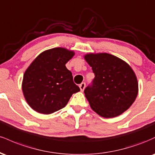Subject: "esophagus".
I'll list each match as a JSON object with an SVG mask.
<instances>
[{"label":"esophagus","mask_w":155,"mask_h":155,"mask_svg":"<svg viewBox=\"0 0 155 155\" xmlns=\"http://www.w3.org/2000/svg\"><path fill=\"white\" fill-rule=\"evenodd\" d=\"M85 87H86V84H85L84 82H82L81 84H79V88H80V90H81V92L84 91V90Z\"/></svg>","instance_id":"obj_1"}]
</instances>
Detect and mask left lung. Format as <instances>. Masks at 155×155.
I'll return each mask as SVG.
<instances>
[{"label":"left lung","mask_w":155,"mask_h":155,"mask_svg":"<svg viewBox=\"0 0 155 155\" xmlns=\"http://www.w3.org/2000/svg\"><path fill=\"white\" fill-rule=\"evenodd\" d=\"M84 59L95 78L85 88L90 107L100 116L111 118L130 107L138 92L136 74L124 60L107 53L87 54Z\"/></svg>","instance_id":"obj_1"}]
</instances>
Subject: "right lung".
Wrapping results in <instances>:
<instances>
[{"label":"right lung","mask_w":155,"mask_h":155,"mask_svg":"<svg viewBox=\"0 0 155 155\" xmlns=\"http://www.w3.org/2000/svg\"><path fill=\"white\" fill-rule=\"evenodd\" d=\"M74 55V51L53 48L41 53L27 68L22 92L34 111L44 114L54 113L65 107L73 94L80 91L65 66Z\"/></svg>","instance_id":"obj_1"}]
</instances>
